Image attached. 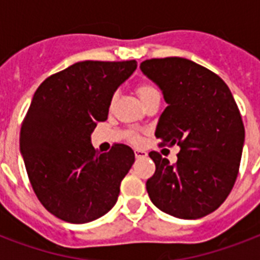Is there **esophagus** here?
Returning a JSON list of instances; mask_svg holds the SVG:
<instances>
[{
  "mask_svg": "<svg viewBox=\"0 0 260 260\" xmlns=\"http://www.w3.org/2000/svg\"><path fill=\"white\" fill-rule=\"evenodd\" d=\"M135 156L136 158H146L147 152L143 150H135Z\"/></svg>",
  "mask_w": 260,
  "mask_h": 260,
  "instance_id": "34e87169",
  "label": "esophagus"
}]
</instances>
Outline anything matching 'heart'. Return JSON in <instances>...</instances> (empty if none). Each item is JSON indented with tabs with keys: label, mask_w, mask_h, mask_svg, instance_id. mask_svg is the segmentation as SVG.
<instances>
[{
	"label": "heart",
	"mask_w": 260,
	"mask_h": 260,
	"mask_svg": "<svg viewBox=\"0 0 260 260\" xmlns=\"http://www.w3.org/2000/svg\"><path fill=\"white\" fill-rule=\"evenodd\" d=\"M136 90H138L139 97H140V100H142V101H146L147 98H150V97H152V95H156V94H159L158 90L155 89L152 85H150V83H140V85L136 87ZM131 140H132L134 143L140 142V139H139L136 135H134V136L131 138Z\"/></svg>",
	"instance_id": "heart-1"
}]
</instances>
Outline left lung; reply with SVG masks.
Returning <instances> with one entry per match:
<instances>
[{
  "instance_id": "left-lung-1",
  "label": "left lung",
  "mask_w": 260,
  "mask_h": 260,
  "mask_svg": "<svg viewBox=\"0 0 260 260\" xmlns=\"http://www.w3.org/2000/svg\"><path fill=\"white\" fill-rule=\"evenodd\" d=\"M140 69L167 102L155 136L181 148L174 165L156 151L148 154L156 167L148 196L174 217H204L225 201L238 178L244 125L234 95L217 74L189 59H148Z\"/></svg>"
}]
</instances>
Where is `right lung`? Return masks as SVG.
<instances>
[{"label": "right lung", "mask_w": 260, "mask_h": 260, "mask_svg": "<svg viewBox=\"0 0 260 260\" xmlns=\"http://www.w3.org/2000/svg\"><path fill=\"white\" fill-rule=\"evenodd\" d=\"M136 67V60L78 62L35 91L21 125L20 151L39 201L63 221H93L117 201L134 151L113 144L100 154L90 135L108 118L114 91Z\"/></svg>", "instance_id": "obj_1"}]
</instances>
